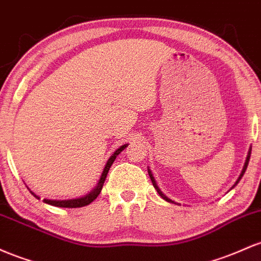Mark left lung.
<instances>
[{
	"label": "left lung",
	"mask_w": 261,
	"mask_h": 261,
	"mask_svg": "<svg viewBox=\"0 0 261 261\" xmlns=\"http://www.w3.org/2000/svg\"><path fill=\"white\" fill-rule=\"evenodd\" d=\"M250 154H251V149H250V150H249V153H248L247 160H245V164H244V168H243V170H242V172H241V176H239V177H238V180H237V182H236V184H234V186H236V185H237V184H238V182H239V180H241V178L243 177V175H244L245 170H247V166H248V164H249V159H250ZM148 172H149V176H150V180H151V182H153V186L155 187V190H156V191H158V194H159L160 196H162V197H163V198H164V200H165V201H168V202H174V201H171V200H170V198H168V197H166V196H165V195H164L162 191H160V189H159V187H158V185H156V182H155V180H154V177H153V174H151V171H150V170H148ZM234 186H233V187H234Z\"/></svg>",
	"instance_id": "1"
}]
</instances>
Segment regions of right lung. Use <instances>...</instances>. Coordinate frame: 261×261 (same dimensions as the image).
I'll list each match as a JSON object with an SVG mask.
<instances>
[{
	"label": "right lung",
	"instance_id": "add662e5",
	"mask_svg": "<svg viewBox=\"0 0 261 261\" xmlns=\"http://www.w3.org/2000/svg\"><path fill=\"white\" fill-rule=\"evenodd\" d=\"M125 146H127V144L122 145L121 148L117 149V150L115 151V154H113L112 156H111L110 159H108V162L106 164V166H105V170H103V172H102V176H101V178H99L97 186H96V189L93 190V191L90 192L89 195L84 196V197H80V198H74V200L58 201V200H46V198H44L43 201L45 202V203L51 204V206L64 207V208H77V207H84V206H87V204H90L92 201H95L96 198H97V196L99 195V192H101V190H102V186H103V184H105V180H106V177H107L108 170H110L111 165H112L113 162H115V160H116L117 155L121 153V151L125 148ZM32 195H33L34 197L39 198L36 194H33V192H32Z\"/></svg>",
	"mask_w": 261,
	"mask_h": 261
}]
</instances>
